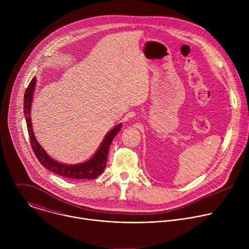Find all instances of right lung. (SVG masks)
Returning <instances> with one entry per match:
<instances>
[{
    "mask_svg": "<svg viewBox=\"0 0 249 249\" xmlns=\"http://www.w3.org/2000/svg\"><path fill=\"white\" fill-rule=\"evenodd\" d=\"M35 86V78L31 80L29 83L23 97V110H24V116L27 126V132L30 140V145L33 150L34 155L36 156L39 162L45 166L50 171L66 177V178H72V179H93L101 174L106 167V162H107V157H108V151L110 148V144L116 134L120 131V128L122 124L117 125L112 130H110L107 135L103 139L102 144L100 145L99 149L95 153V155L88 161L75 164V165H67L62 164L54 160H52L45 151L41 148V146L37 143V141L35 140V137L33 135L31 121H30V107H31V100L33 95Z\"/></svg>",
    "mask_w": 249,
    "mask_h": 249,
    "instance_id": "1",
    "label": "right lung"
}]
</instances>
